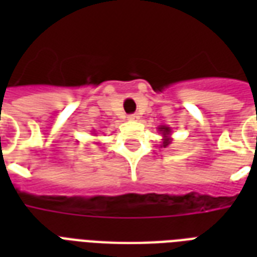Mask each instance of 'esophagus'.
I'll return each mask as SVG.
<instances>
[{
  "label": "esophagus",
  "instance_id": "34e87169",
  "mask_svg": "<svg viewBox=\"0 0 257 257\" xmlns=\"http://www.w3.org/2000/svg\"><path fill=\"white\" fill-rule=\"evenodd\" d=\"M128 118L131 121H137V120H139V118H140V116H139L137 113H133V114H129Z\"/></svg>",
  "mask_w": 257,
  "mask_h": 257
}]
</instances>
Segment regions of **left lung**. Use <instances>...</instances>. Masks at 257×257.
Here are the masks:
<instances>
[{
	"label": "left lung",
	"mask_w": 257,
	"mask_h": 257,
	"mask_svg": "<svg viewBox=\"0 0 257 257\" xmlns=\"http://www.w3.org/2000/svg\"><path fill=\"white\" fill-rule=\"evenodd\" d=\"M159 131L161 132V135H163V144H161V147H164V148H167L169 144H171V139H169V136H171V128L169 126H167V125H161V126H159Z\"/></svg>",
	"instance_id": "8db88e82"
}]
</instances>
